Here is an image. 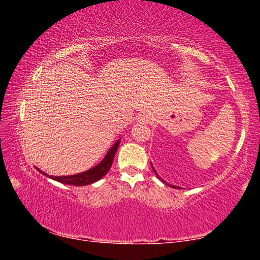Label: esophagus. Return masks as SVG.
<instances>
[{
    "instance_id": "34e87169",
    "label": "esophagus",
    "mask_w": 260,
    "mask_h": 260,
    "mask_svg": "<svg viewBox=\"0 0 260 260\" xmlns=\"http://www.w3.org/2000/svg\"><path fill=\"white\" fill-rule=\"evenodd\" d=\"M151 119H150V117H148V116H143V117H141L140 119H139V122L140 124H146V122H149L150 121Z\"/></svg>"
}]
</instances>
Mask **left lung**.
<instances>
[{"instance_id":"left-lung-1","label":"left lung","mask_w":260,"mask_h":260,"mask_svg":"<svg viewBox=\"0 0 260 260\" xmlns=\"http://www.w3.org/2000/svg\"><path fill=\"white\" fill-rule=\"evenodd\" d=\"M150 164H151V162H150ZM151 167H152L153 172H155V173H156V175H157V178H158V179H159V180H161V181H162V182H164L165 184H167V186H170V187H172V188H179V189H180V187H177V186H172V184H170V183H167L166 181H164V180H162V179H161V178L159 177V175H158V174H157V172H156V170H155V169H153V166H152V164H151Z\"/></svg>"}]
</instances>
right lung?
I'll return each instance as SVG.
<instances>
[{
  "label": "right lung",
  "instance_id": "right-lung-1",
  "mask_svg": "<svg viewBox=\"0 0 260 260\" xmlns=\"http://www.w3.org/2000/svg\"><path fill=\"white\" fill-rule=\"evenodd\" d=\"M120 139L117 140L114 142L113 146L109 149L107 155L101 160L98 165L91 167V169L85 171V172L73 174V175H61V177H54V175H49L43 172L40 169L35 167L39 172L42 173L45 177L50 178L55 181H58L64 184H70V186H87V184H91L96 181H99L100 179H102L105 174L109 172V170L111 169L112 161L114 155L118 150V147H119Z\"/></svg>",
  "mask_w": 260,
  "mask_h": 260
}]
</instances>
